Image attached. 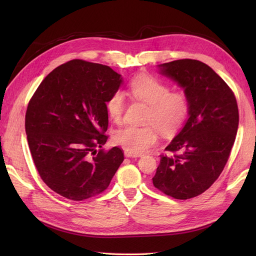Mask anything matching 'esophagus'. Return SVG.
Instances as JSON below:
<instances>
[{
	"label": "esophagus",
	"mask_w": 256,
	"mask_h": 256,
	"mask_svg": "<svg viewBox=\"0 0 256 256\" xmlns=\"http://www.w3.org/2000/svg\"><path fill=\"white\" fill-rule=\"evenodd\" d=\"M124 154H125V157H127V158L141 157V154H132V152H127V150H125V152H124Z\"/></svg>",
	"instance_id": "34e87169"
}]
</instances>
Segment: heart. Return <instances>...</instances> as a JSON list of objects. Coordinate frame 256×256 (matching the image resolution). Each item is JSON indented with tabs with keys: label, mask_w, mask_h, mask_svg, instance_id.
Returning a JSON list of instances; mask_svg holds the SVG:
<instances>
[{
	"label": "heart",
	"mask_w": 256,
	"mask_h": 256,
	"mask_svg": "<svg viewBox=\"0 0 256 256\" xmlns=\"http://www.w3.org/2000/svg\"><path fill=\"white\" fill-rule=\"evenodd\" d=\"M131 95L150 106L146 122L154 124L164 134H171L182 125L189 109L184 92H171L168 84L150 74L138 76L130 82ZM126 106L124 92L116 90L106 102L110 118L118 122ZM154 125L138 127L128 125L118 129L114 142L129 152L141 154L158 142V130Z\"/></svg>",
	"instance_id": "1"
}]
</instances>
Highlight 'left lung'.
Wrapping results in <instances>:
<instances>
[{
    "instance_id": "obj_1",
    "label": "left lung",
    "mask_w": 256,
    "mask_h": 256,
    "mask_svg": "<svg viewBox=\"0 0 256 256\" xmlns=\"http://www.w3.org/2000/svg\"><path fill=\"white\" fill-rule=\"evenodd\" d=\"M188 99V120L166 150L177 152L160 159L154 187L177 200L198 196L216 180L226 166L238 129L236 98L212 68L196 60L158 65Z\"/></svg>"
}]
</instances>
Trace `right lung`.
<instances>
[{"mask_svg":"<svg viewBox=\"0 0 256 256\" xmlns=\"http://www.w3.org/2000/svg\"><path fill=\"white\" fill-rule=\"evenodd\" d=\"M122 76L102 64L72 60L42 80L30 100L26 132L44 182L72 200L104 191L124 161L118 147L100 150L108 136L106 102Z\"/></svg>","mask_w":256,"mask_h":256,"instance_id":"add662e5","label":"right lung"}]
</instances>
